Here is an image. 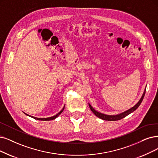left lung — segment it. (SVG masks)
<instances>
[{
  "label": "left lung",
  "mask_w": 158,
  "mask_h": 158,
  "mask_svg": "<svg viewBox=\"0 0 158 158\" xmlns=\"http://www.w3.org/2000/svg\"><path fill=\"white\" fill-rule=\"evenodd\" d=\"M145 92H146V88H145V89H144V92L143 93V95L141 97L140 100L138 101V102L135 106H134L133 107H131V108L124 111V112H122L121 113H118V114H117V115H106V114H104V113H100V112L96 111L91 106L90 104H89V108L92 111V112L97 117H98V118H100L101 119L105 120V121H118V120H121L123 118H124L125 117H127L128 115L130 114L131 113L134 111L138 108V107L140 106L141 103L142 102V101L143 100V98L144 97Z\"/></svg>",
  "instance_id": "1"
}]
</instances>
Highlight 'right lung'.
<instances>
[{
  "instance_id": "right-lung-1",
  "label": "right lung",
  "mask_w": 158,
  "mask_h": 158,
  "mask_svg": "<svg viewBox=\"0 0 158 158\" xmlns=\"http://www.w3.org/2000/svg\"><path fill=\"white\" fill-rule=\"evenodd\" d=\"M64 108H65V105H64V108H62V110H61L59 113H58L57 114L55 115H54V116H52V117H47V118H38V117H33V116L29 115L27 114V113H24V114H26L27 115H28V116H29V117H31V118H34V119L39 120V121H52V120H54V119H55L56 118H57V117H58L61 114V113L63 112V111H64Z\"/></svg>"
}]
</instances>
